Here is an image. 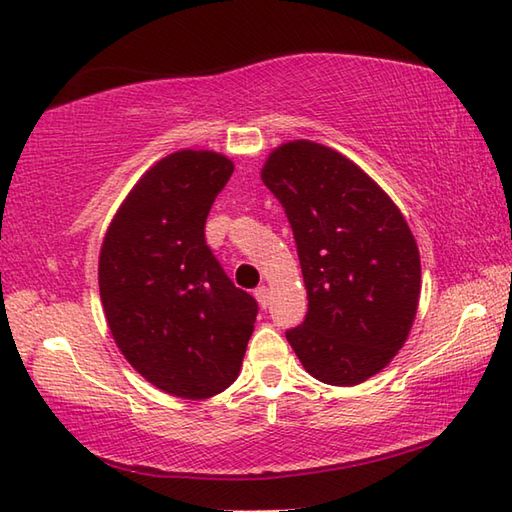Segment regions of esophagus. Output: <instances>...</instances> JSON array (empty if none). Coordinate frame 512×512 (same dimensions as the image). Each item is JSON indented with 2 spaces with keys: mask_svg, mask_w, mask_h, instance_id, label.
I'll return each mask as SVG.
<instances>
[{
  "mask_svg": "<svg viewBox=\"0 0 512 512\" xmlns=\"http://www.w3.org/2000/svg\"><path fill=\"white\" fill-rule=\"evenodd\" d=\"M255 299L259 301V306H262V308H268V303H270V290H268V286H259V288H255Z\"/></svg>",
  "mask_w": 512,
  "mask_h": 512,
  "instance_id": "esophagus-1",
  "label": "esophagus"
}]
</instances>
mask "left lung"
I'll use <instances>...</instances> for the list:
<instances>
[{"label":"left lung","mask_w":512,"mask_h":512,"mask_svg":"<svg viewBox=\"0 0 512 512\" xmlns=\"http://www.w3.org/2000/svg\"><path fill=\"white\" fill-rule=\"evenodd\" d=\"M262 180L284 206L308 290L306 319L286 339L321 383H363L389 365L416 319V239L361 167L312 140L277 147Z\"/></svg>","instance_id":"obj_1"}]
</instances>
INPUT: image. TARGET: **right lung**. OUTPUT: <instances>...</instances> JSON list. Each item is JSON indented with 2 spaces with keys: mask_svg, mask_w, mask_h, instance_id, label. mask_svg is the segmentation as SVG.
<instances>
[{
  "mask_svg": "<svg viewBox=\"0 0 512 512\" xmlns=\"http://www.w3.org/2000/svg\"><path fill=\"white\" fill-rule=\"evenodd\" d=\"M233 162L182 149L158 160L107 228L99 288L118 350L171 396L220 394L242 367L257 301L206 246L204 224Z\"/></svg>",
  "mask_w": 512,
  "mask_h": 512,
  "instance_id": "1",
  "label": "right lung"
}]
</instances>
